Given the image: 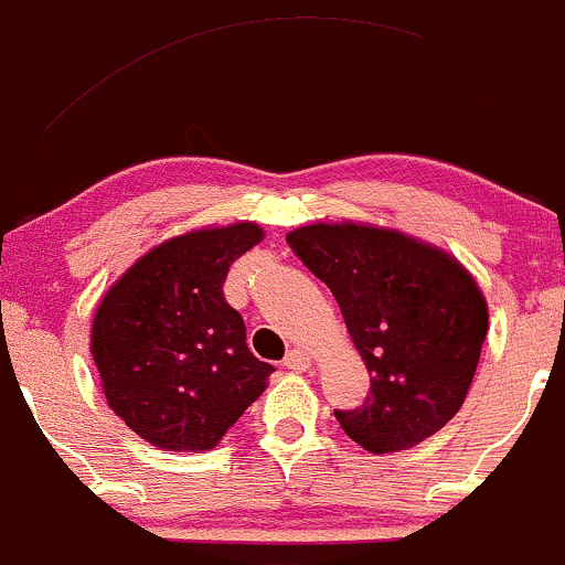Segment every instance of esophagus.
<instances>
[{
	"label": "esophagus",
	"mask_w": 565,
	"mask_h": 565,
	"mask_svg": "<svg viewBox=\"0 0 565 565\" xmlns=\"http://www.w3.org/2000/svg\"><path fill=\"white\" fill-rule=\"evenodd\" d=\"M310 364H312L310 353L301 351V348H294V351H290L288 356H285L282 367L285 370H294V372H305V370H310Z\"/></svg>",
	"instance_id": "34e87169"
}]
</instances>
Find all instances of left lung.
Wrapping results in <instances>:
<instances>
[{
    "label": "left lung",
    "mask_w": 565,
    "mask_h": 565,
    "mask_svg": "<svg viewBox=\"0 0 565 565\" xmlns=\"http://www.w3.org/2000/svg\"><path fill=\"white\" fill-rule=\"evenodd\" d=\"M329 285L370 372V397L334 411L372 455L422 444L455 418L479 367L487 301L446 249L367 223L301 225L285 236Z\"/></svg>",
    "instance_id": "obj_1"
}]
</instances>
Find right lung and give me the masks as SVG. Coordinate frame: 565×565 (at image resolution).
<instances>
[{"label":"right lung","mask_w":565,"mask_h":565,"mask_svg":"<svg viewBox=\"0 0 565 565\" xmlns=\"http://www.w3.org/2000/svg\"><path fill=\"white\" fill-rule=\"evenodd\" d=\"M260 239L255 223L173 236L97 305L92 359L110 411L157 449H214L275 372L249 353L242 316L223 296L231 264Z\"/></svg>","instance_id":"obj_1"}]
</instances>
